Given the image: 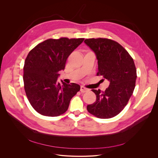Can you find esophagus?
Returning a JSON list of instances; mask_svg holds the SVG:
<instances>
[{"mask_svg":"<svg viewBox=\"0 0 158 158\" xmlns=\"http://www.w3.org/2000/svg\"><path fill=\"white\" fill-rule=\"evenodd\" d=\"M88 91H89V89L86 88L85 87H84V86H83V85H81V86L80 91H81V93H85V92H87Z\"/></svg>","mask_w":158,"mask_h":158,"instance_id":"1","label":"esophagus"}]
</instances>
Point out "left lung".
<instances>
[{
  "instance_id": "1",
  "label": "left lung",
  "mask_w": 158,
  "mask_h": 158,
  "mask_svg": "<svg viewBox=\"0 0 158 158\" xmlns=\"http://www.w3.org/2000/svg\"><path fill=\"white\" fill-rule=\"evenodd\" d=\"M84 43L96 56L98 76H102L109 82L104 92L92 89L96 101L87 105L89 112L101 119L117 116L131 97L137 78L134 60L121 45L110 39H87Z\"/></svg>"
}]
</instances>
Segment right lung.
Wrapping results in <instances>:
<instances>
[{
  "mask_svg": "<svg viewBox=\"0 0 158 158\" xmlns=\"http://www.w3.org/2000/svg\"><path fill=\"white\" fill-rule=\"evenodd\" d=\"M84 39H48L28 54L24 66L25 91L32 107L46 116H58L67 110L80 85L58 81L67 59Z\"/></svg>",
  "mask_w": 158,
  "mask_h": 158,
  "instance_id": "obj_1",
  "label": "right lung"
}]
</instances>
